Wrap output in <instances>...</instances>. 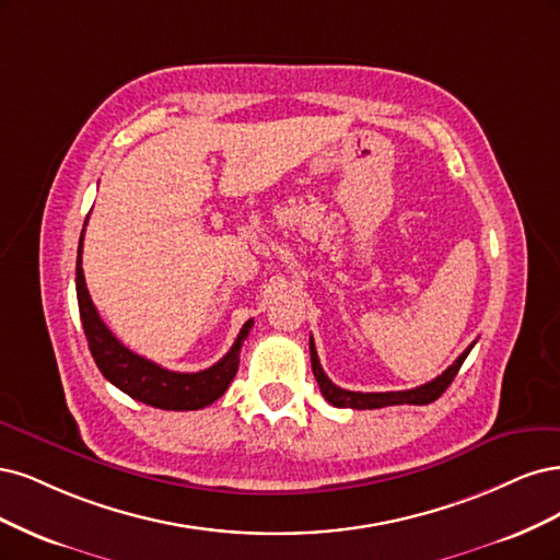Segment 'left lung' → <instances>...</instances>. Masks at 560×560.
<instances>
[{
  "label": "left lung",
  "instance_id": "8db88e82",
  "mask_svg": "<svg viewBox=\"0 0 560 560\" xmlns=\"http://www.w3.org/2000/svg\"><path fill=\"white\" fill-rule=\"evenodd\" d=\"M475 345L467 347L458 358L456 363L446 368L438 378H432V382L419 386V388H409V390H388V393H360V390H347V388H339L335 386L328 374L323 372L320 368V360L314 347V339L310 337V353H312V370L314 376L318 382V388L323 393V398H326L330 405L335 407H351V409H378V407H388V405H430L435 402L440 395L448 388V384L454 382V376L458 374L460 365L465 363L467 353L472 351Z\"/></svg>",
  "mask_w": 560,
  "mask_h": 560
}]
</instances>
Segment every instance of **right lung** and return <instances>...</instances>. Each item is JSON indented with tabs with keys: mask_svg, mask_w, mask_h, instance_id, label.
I'll list each match as a JSON object with an SVG mask.
<instances>
[{
	"mask_svg": "<svg viewBox=\"0 0 560 560\" xmlns=\"http://www.w3.org/2000/svg\"><path fill=\"white\" fill-rule=\"evenodd\" d=\"M81 254H83V232L79 240V256H77V298H79V312H81L88 347L95 358L100 372L109 378L116 388L128 393L130 398L158 409L190 411V409H202L219 400L228 390L234 374L240 370V351H242L244 339L248 337V330L254 328V318L244 323V328L240 330L237 339H234L232 349L215 365L202 372L165 370L158 363H151L149 358L137 355L128 347H122L114 337V332L104 326V320L100 318L85 288Z\"/></svg>",
	"mask_w": 560,
	"mask_h": 560,
	"instance_id": "right-lung-1",
	"label": "right lung"
}]
</instances>
